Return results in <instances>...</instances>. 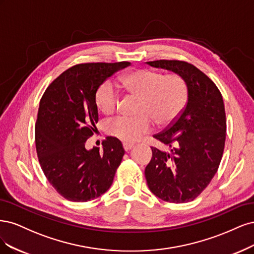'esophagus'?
<instances>
[{"label":"esophagus","instance_id":"34e87169","mask_svg":"<svg viewBox=\"0 0 254 254\" xmlns=\"http://www.w3.org/2000/svg\"><path fill=\"white\" fill-rule=\"evenodd\" d=\"M122 146H124V149H125V151L126 152H128L130 149H132L133 148V144H130V143H124V144H122Z\"/></svg>","mask_w":254,"mask_h":254}]
</instances>
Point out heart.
Listing matches in <instances>:
<instances>
[{"instance_id": "1", "label": "heart", "mask_w": 254, "mask_h": 254, "mask_svg": "<svg viewBox=\"0 0 254 254\" xmlns=\"http://www.w3.org/2000/svg\"><path fill=\"white\" fill-rule=\"evenodd\" d=\"M125 91L139 99L136 118L116 117L106 122L105 130L124 142H135L152 128L151 121L158 127L170 126L183 112L188 91L185 81L179 76L163 77L161 73L137 69L121 78ZM96 105L105 115L117 110L119 94L110 80L97 88Z\"/></svg>"}]
</instances>
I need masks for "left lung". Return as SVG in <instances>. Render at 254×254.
Listing matches in <instances>:
<instances>
[{
    "mask_svg": "<svg viewBox=\"0 0 254 254\" xmlns=\"http://www.w3.org/2000/svg\"><path fill=\"white\" fill-rule=\"evenodd\" d=\"M146 64L179 76L188 91L182 115L154 136L169 151L151 148L152 159L144 170L146 183L162 200L191 201L206 189L222 160L227 127L223 97L213 81L190 63L158 60Z\"/></svg>",
    "mask_w": 254,
    "mask_h": 254,
    "instance_id": "obj_1",
    "label": "left lung"
}]
</instances>
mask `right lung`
Here are the masks:
<instances>
[{
    "label": "right lung",
    "instance_id": "add662e5",
    "mask_svg": "<svg viewBox=\"0 0 254 254\" xmlns=\"http://www.w3.org/2000/svg\"><path fill=\"white\" fill-rule=\"evenodd\" d=\"M129 62L78 64L62 72L41 98L36 148L46 178L64 198L84 202L110 189L125 155L121 141L108 137L102 151L85 149L95 132L97 88Z\"/></svg>",
    "mask_w": 254,
    "mask_h": 254
}]
</instances>
